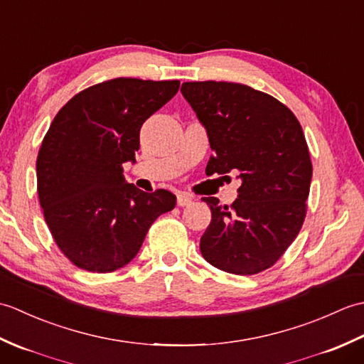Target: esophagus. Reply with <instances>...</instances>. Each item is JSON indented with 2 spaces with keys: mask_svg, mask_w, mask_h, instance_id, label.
<instances>
[{
  "mask_svg": "<svg viewBox=\"0 0 364 364\" xmlns=\"http://www.w3.org/2000/svg\"><path fill=\"white\" fill-rule=\"evenodd\" d=\"M192 203V196H189V194H186V192H181V194H178V197H176V205L178 206H188V205H191Z\"/></svg>",
  "mask_w": 364,
  "mask_h": 364,
  "instance_id": "obj_1",
  "label": "esophagus"
}]
</instances>
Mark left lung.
I'll use <instances>...</instances> for the list:
<instances>
[{"label":"left lung","mask_w":364,"mask_h":364,"mask_svg":"<svg viewBox=\"0 0 364 364\" xmlns=\"http://www.w3.org/2000/svg\"><path fill=\"white\" fill-rule=\"evenodd\" d=\"M181 94L206 129V170L241 180L231 206L203 197L211 223L203 258L220 270L253 275L282 257L304 225L313 166L304 131L288 107L237 82H183Z\"/></svg>","instance_id":"obj_1"}]
</instances>
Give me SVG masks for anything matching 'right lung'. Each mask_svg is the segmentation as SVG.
I'll return each mask as SVG.
<instances>
[{
    "instance_id": "right-lung-1",
    "label": "right lung",
    "mask_w": 364,
    "mask_h": 364,
    "mask_svg": "<svg viewBox=\"0 0 364 364\" xmlns=\"http://www.w3.org/2000/svg\"><path fill=\"white\" fill-rule=\"evenodd\" d=\"M180 81L115 78L76 94L46 133L37 156V191L58 247L75 266L114 272L133 259L146 231L176 197L144 192L123 176L136 162L144 122Z\"/></svg>"
}]
</instances>
